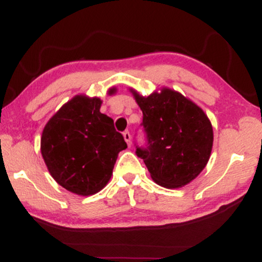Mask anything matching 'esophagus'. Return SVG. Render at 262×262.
I'll list each match as a JSON object with an SVG mask.
<instances>
[{
    "label": "esophagus",
    "mask_w": 262,
    "mask_h": 262,
    "mask_svg": "<svg viewBox=\"0 0 262 262\" xmlns=\"http://www.w3.org/2000/svg\"><path fill=\"white\" fill-rule=\"evenodd\" d=\"M123 136H124V139H125V141H126L127 144L131 145V135H130V132L125 131Z\"/></svg>",
    "instance_id": "esophagus-1"
}]
</instances>
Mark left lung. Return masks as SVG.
I'll list each match as a JSON object with an SVG mask.
<instances>
[{
  "label": "left lung",
  "mask_w": 262,
  "mask_h": 262,
  "mask_svg": "<svg viewBox=\"0 0 262 262\" xmlns=\"http://www.w3.org/2000/svg\"><path fill=\"white\" fill-rule=\"evenodd\" d=\"M130 92L141 107L148 146L137 148L150 177L166 188L188 185L202 173L213 144L211 121L200 107L174 89L162 87L143 96Z\"/></svg>",
  "instance_id": "obj_1"
}]
</instances>
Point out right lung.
<instances>
[{
  "label": "right lung",
  "instance_id": "1",
  "mask_svg": "<svg viewBox=\"0 0 262 262\" xmlns=\"http://www.w3.org/2000/svg\"><path fill=\"white\" fill-rule=\"evenodd\" d=\"M111 88L108 94H114ZM101 99L75 95L46 123L40 139L44 162L58 185L78 195L101 191L112 177L118 154L126 149L112 118L100 112Z\"/></svg>",
  "mask_w": 262,
  "mask_h": 262
}]
</instances>
